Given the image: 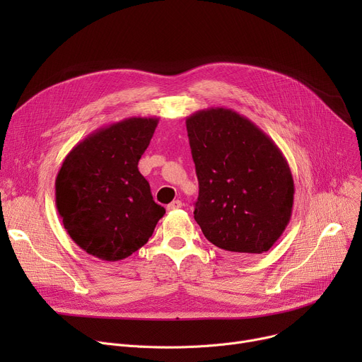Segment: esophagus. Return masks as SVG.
<instances>
[{"label":"esophagus","mask_w":362,"mask_h":362,"mask_svg":"<svg viewBox=\"0 0 362 362\" xmlns=\"http://www.w3.org/2000/svg\"><path fill=\"white\" fill-rule=\"evenodd\" d=\"M179 208H182V201H179V199H176V201H173V202H170V204L167 205V210H168V211H175V210H179Z\"/></svg>","instance_id":"34e87169"}]
</instances>
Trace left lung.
<instances>
[{
	"label": "left lung",
	"mask_w": 362,
	"mask_h": 362,
	"mask_svg": "<svg viewBox=\"0 0 362 362\" xmlns=\"http://www.w3.org/2000/svg\"><path fill=\"white\" fill-rule=\"evenodd\" d=\"M199 182L194 217L213 245L238 257L267 252L292 216L295 185L279 146L230 108L186 119Z\"/></svg>",
	"instance_id": "obj_1"
}]
</instances>
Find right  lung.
<instances>
[{"label":"right lung","instance_id":"add662e5","mask_svg":"<svg viewBox=\"0 0 362 362\" xmlns=\"http://www.w3.org/2000/svg\"><path fill=\"white\" fill-rule=\"evenodd\" d=\"M157 124V117L124 119L95 130L66 156L55 179L57 211L89 255L127 258L165 214L138 170Z\"/></svg>","mask_w":362,"mask_h":362}]
</instances>
